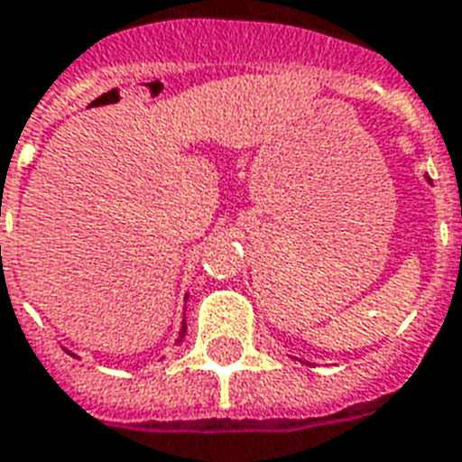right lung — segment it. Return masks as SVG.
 <instances>
[{
	"instance_id": "obj_1",
	"label": "right lung",
	"mask_w": 462,
	"mask_h": 462,
	"mask_svg": "<svg viewBox=\"0 0 462 462\" xmlns=\"http://www.w3.org/2000/svg\"><path fill=\"white\" fill-rule=\"evenodd\" d=\"M182 337H185V327H182V331H180V339H182Z\"/></svg>"
}]
</instances>
